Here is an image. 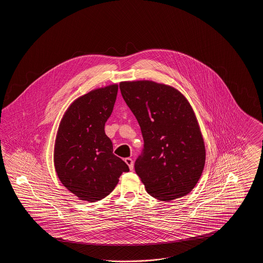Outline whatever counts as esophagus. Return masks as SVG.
Returning <instances> with one entry per match:
<instances>
[{
    "label": "esophagus",
    "instance_id": "1",
    "mask_svg": "<svg viewBox=\"0 0 263 263\" xmlns=\"http://www.w3.org/2000/svg\"><path fill=\"white\" fill-rule=\"evenodd\" d=\"M124 161H125V163H127V165L129 166L130 171H132V170H133V167H134L133 160H132L131 158H126V159H124Z\"/></svg>",
    "mask_w": 263,
    "mask_h": 263
}]
</instances>
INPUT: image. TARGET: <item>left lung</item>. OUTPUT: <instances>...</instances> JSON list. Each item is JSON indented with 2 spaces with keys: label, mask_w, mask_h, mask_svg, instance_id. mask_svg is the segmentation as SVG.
Returning a JSON list of instances; mask_svg holds the SVG:
<instances>
[{
  "label": "left lung",
  "mask_w": 263,
  "mask_h": 263,
  "mask_svg": "<svg viewBox=\"0 0 263 263\" xmlns=\"http://www.w3.org/2000/svg\"><path fill=\"white\" fill-rule=\"evenodd\" d=\"M119 88L144 139L134 166L147 192L162 201L186 195L198 182L206 157L191 105L177 89L152 81L122 82Z\"/></svg>",
  "instance_id": "left-lung-1"
}]
</instances>
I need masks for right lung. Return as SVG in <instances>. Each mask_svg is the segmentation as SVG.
I'll return each mask as SVG.
<instances>
[{
    "label": "right lung",
    "instance_id": "right-lung-1",
    "mask_svg": "<svg viewBox=\"0 0 263 263\" xmlns=\"http://www.w3.org/2000/svg\"><path fill=\"white\" fill-rule=\"evenodd\" d=\"M118 86L97 88L69 106L58 128L54 165L63 185L81 200L106 197L129 167L113 154L104 132L111 115Z\"/></svg>",
    "mask_w": 263,
    "mask_h": 263
}]
</instances>
